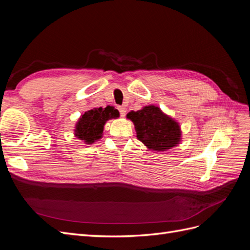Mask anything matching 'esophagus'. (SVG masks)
<instances>
[{
    "mask_svg": "<svg viewBox=\"0 0 250 250\" xmlns=\"http://www.w3.org/2000/svg\"><path fill=\"white\" fill-rule=\"evenodd\" d=\"M118 109L120 111L121 117H125V115H126V108L124 106H119Z\"/></svg>",
    "mask_w": 250,
    "mask_h": 250,
    "instance_id": "esophagus-1",
    "label": "esophagus"
}]
</instances>
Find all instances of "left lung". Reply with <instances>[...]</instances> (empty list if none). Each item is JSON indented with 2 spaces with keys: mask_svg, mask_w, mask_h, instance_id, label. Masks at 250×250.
<instances>
[{
  "mask_svg": "<svg viewBox=\"0 0 250 250\" xmlns=\"http://www.w3.org/2000/svg\"><path fill=\"white\" fill-rule=\"evenodd\" d=\"M126 117L133 122L138 140L150 150L167 151L181 141L179 124L155 105L131 110Z\"/></svg>",
  "mask_w": 250,
  "mask_h": 250,
  "instance_id": "obj_1",
  "label": "left lung"
}]
</instances>
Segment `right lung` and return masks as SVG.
Segmentation results:
<instances>
[{
	"label": "right lung",
	"instance_id": "1",
	"mask_svg": "<svg viewBox=\"0 0 250 250\" xmlns=\"http://www.w3.org/2000/svg\"><path fill=\"white\" fill-rule=\"evenodd\" d=\"M119 116L118 109L109 105L105 108L99 107L87 110L76 123L75 135L85 144H94L102 138L105 123L110 119L119 118Z\"/></svg>",
	"mask_w": 250,
	"mask_h": 250
}]
</instances>
